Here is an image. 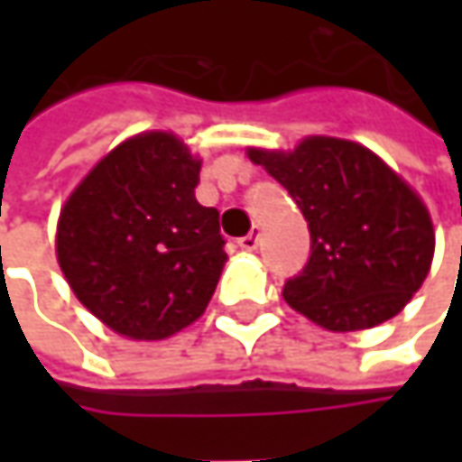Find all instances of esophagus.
<instances>
[{"mask_svg":"<svg viewBox=\"0 0 462 462\" xmlns=\"http://www.w3.org/2000/svg\"><path fill=\"white\" fill-rule=\"evenodd\" d=\"M239 246L244 249V252H254V249L259 246V228H252L246 236H241Z\"/></svg>","mask_w":462,"mask_h":462,"instance_id":"34e87169","label":"esophagus"}]
</instances>
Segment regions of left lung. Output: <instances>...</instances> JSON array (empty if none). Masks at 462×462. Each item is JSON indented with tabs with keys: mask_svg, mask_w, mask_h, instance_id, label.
Segmentation results:
<instances>
[{
	"mask_svg": "<svg viewBox=\"0 0 462 462\" xmlns=\"http://www.w3.org/2000/svg\"><path fill=\"white\" fill-rule=\"evenodd\" d=\"M246 156L309 223L310 259L285 282V303L328 331L401 313L435 257V226L417 189L367 146L334 135H306L291 152L249 146Z\"/></svg>",
	"mask_w": 462,
	"mask_h": 462,
	"instance_id": "1",
	"label": "left lung"
}]
</instances>
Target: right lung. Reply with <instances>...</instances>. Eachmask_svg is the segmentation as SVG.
<instances>
[{
    "label": "right lung",
    "mask_w": 462,
    "mask_h": 462,
    "mask_svg": "<svg viewBox=\"0 0 462 462\" xmlns=\"http://www.w3.org/2000/svg\"><path fill=\"white\" fill-rule=\"evenodd\" d=\"M203 159L171 131L120 141L61 205L56 259L116 334L159 342L195 324L226 264L218 210L195 200Z\"/></svg>",
    "instance_id": "obj_1"
}]
</instances>
